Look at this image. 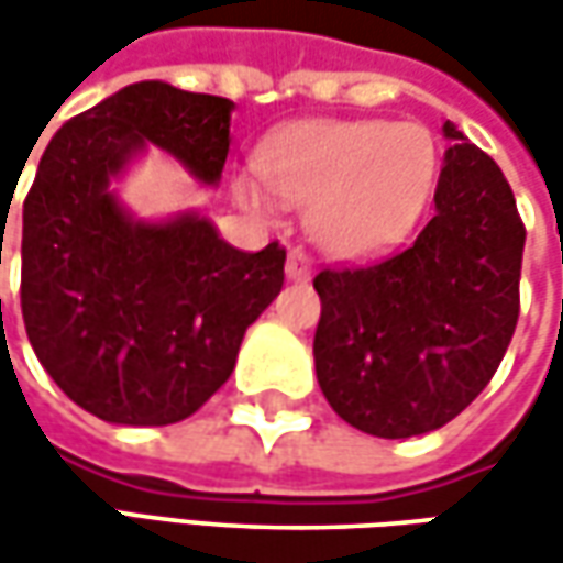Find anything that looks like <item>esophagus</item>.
<instances>
[{
  "label": "esophagus",
  "instance_id": "esophagus-1",
  "mask_svg": "<svg viewBox=\"0 0 563 563\" xmlns=\"http://www.w3.org/2000/svg\"><path fill=\"white\" fill-rule=\"evenodd\" d=\"M285 275H288L291 282H307V278L313 275V263H310V256H307V253H303L300 247L288 253V266H285Z\"/></svg>",
  "mask_w": 563,
  "mask_h": 563
}]
</instances>
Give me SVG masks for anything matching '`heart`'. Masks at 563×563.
I'll list each match as a JSON object with an SVG mask.
<instances>
[{"mask_svg": "<svg viewBox=\"0 0 563 563\" xmlns=\"http://www.w3.org/2000/svg\"><path fill=\"white\" fill-rule=\"evenodd\" d=\"M260 168L282 203L307 209V231L319 247L341 260H366L413 234L435 185L439 150L413 121L316 119L272 137ZM234 194L256 216L278 209L247 175Z\"/></svg>", "mask_w": 563, "mask_h": 563, "instance_id": "b5f03b06", "label": "heart"}]
</instances>
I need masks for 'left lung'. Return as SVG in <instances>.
Masks as SVG:
<instances>
[{"label":"left lung","mask_w":563,"mask_h":563,"mask_svg":"<svg viewBox=\"0 0 563 563\" xmlns=\"http://www.w3.org/2000/svg\"><path fill=\"white\" fill-rule=\"evenodd\" d=\"M435 216L398 256L325 269L313 288L316 378L338 417L378 439L442 429L495 376L520 313L527 231L501 168L444 121Z\"/></svg>","instance_id":"obj_1"}]
</instances>
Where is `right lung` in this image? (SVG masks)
<instances>
[{
    "instance_id": "right-lung-1",
    "label": "right lung",
    "mask_w": 563,
    "mask_h": 563,
    "mask_svg": "<svg viewBox=\"0 0 563 563\" xmlns=\"http://www.w3.org/2000/svg\"><path fill=\"white\" fill-rule=\"evenodd\" d=\"M234 102L141 80L65 121L24 200L21 313L53 382L99 420L168 426L231 376L285 285V250L244 253L185 209L143 219L119 181L150 146L219 187Z\"/></svg>"
}]
</instances>
